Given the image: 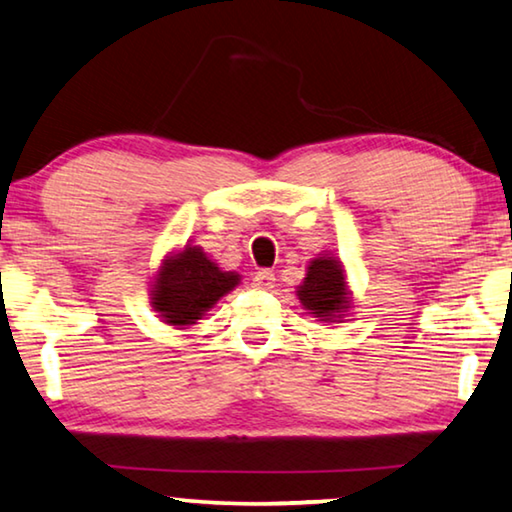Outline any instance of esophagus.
Listing matches in <instances>:
<instances>
[{
	"mask_svg": "<svg viewBox=\"0 0 512 512\" xmlns=\"http://www.w3.org/2000/svg\"><path fill=\"white\" fill-rule=\"evenodd\" d=\"M253 287L257 289H273L275 287V273L269 269H262L253 275Z\"/></svg>",
	"mask_w": 512,
	"mask_h": 512,
	"instance_id": "34e87169",
	"label": "esophagus"
}]
</instances>
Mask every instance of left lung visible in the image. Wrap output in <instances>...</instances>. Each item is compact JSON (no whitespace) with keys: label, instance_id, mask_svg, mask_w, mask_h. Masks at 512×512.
Listing matches in <instances>:
<instances>
[{"label":"left lung","instance_id":"obj_1","mask_svg":"<svg viewBox=\"0 0 512 512\" xmlns=\"http://www.w3.org/2000/svg\"><path fill=\"white\" fill-rule=\"evenodd\" d=\"M296 296L307 314L323 323H342L353 307V294L348 289L342 259L332 253H321L307 262L305 278L296 287Z\"/></svg>","mask_w":512,"mask_h":512}]
</instances>
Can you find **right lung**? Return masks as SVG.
I'll return each mask as SVG.
<instances>
[{
	"label": "right lung",
	"instance_id": "obj_1",
	"mask_svg": "<svg viewBox=\"0 0 512 512\" xmlns=\"http://www.w3.org/2000/svg\"><path fill=\"white\" fill-rule=\"evenodd\" d=\"M239 282V273L223 271L200 246L186 243L161 259L154 271L150 305L161 321L182 330L198 323Z\"/></svg>",
	"mask_w": 512,
	"mask_h": 512
}]
</instances>
